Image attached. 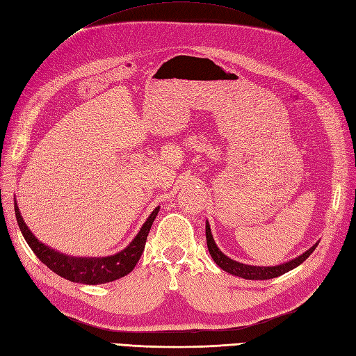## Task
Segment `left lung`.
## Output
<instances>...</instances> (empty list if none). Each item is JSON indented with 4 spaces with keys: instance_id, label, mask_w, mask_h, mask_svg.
<instances>
[{
    "instance_id": "8db88e82",
    "label": "left lung",
    "mask_w": 356,
    "mask_h": 356,
    "mask_svg": "<svg viewBox=\"0 0 356 356\" xmlns=\"http://www.w3.org/2000/svg\"><path fill=\"white\" fill-rule=\"evenodd\" d=\"M205 238H207V247H209V251L210 254L213 257V260L216 261V265L219 266L220 269H223L225 272L231 273V275H235V277H239V278H244V280H272V278H277L280 277V275H284L286 272H290L291 269L297 268L299 265H302V263L311 256L314 253V250L318 247L319 241H316V243L306 250L303 254L297 256L289 261H284L281 263V265H275V266H253V265H245V263H239L231 257H227L223 251L216 245V241L213 238V234H211V229H210V223L209 220L205 222Z\"/></svg>"
}]
</instances>
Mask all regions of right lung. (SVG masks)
Wrapping results in <instances>:
<instances>
[{"label":"right lung","mask_w":356,"mask_h":356,"mask_svg":"<svg viewBox=\"0 0 356 356\" xmlns=\"http://www.w3.org/2000/svg\"><path fill=\"white\" fill-rule=\"evenodd\" d=\"M158 211L159 205L149 214L146 222L140 227L139 234H137L131 243L124 250H121L120 253L105 257H75L59 253L57 250L41 243V241L29 231L24 217H22L19 211L17 201L15 200V214L17 225L20 227V232L24 235L31 250L35 253V256L49 269L59 275V277L67 281L87 285L112 282L125 277V275L134 269L136 263L139 261L143 253L147 234L151 231V226L155 220V217L158 216Z\"/></svg>","instance_id":"add662e5"}]
</instances>
